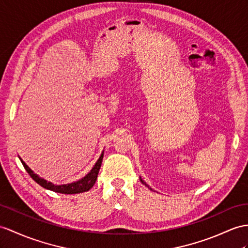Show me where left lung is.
<instances>
[{"mask_svg":"<svg viewBox=\"0 0 248 248\" xmlns=\"http://www.w3.org/2000/svg\"><path fill=\"white\" fill-rule=\"evenodd\" d=\"M141 182H142V183H143V184H145V183H144V182H143V180H142V179H141ZM145 185H146V186H147V187H149V186H148V185H147V184H145ZM150 189H152V188H150Z\"/></svg>","mask_w":248,"mask_h":248,"instance_id":"left-lung-1","label":"left lung"}]
</instances>
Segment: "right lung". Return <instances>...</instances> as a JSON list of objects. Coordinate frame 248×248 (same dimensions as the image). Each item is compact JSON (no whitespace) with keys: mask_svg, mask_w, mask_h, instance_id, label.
<instances>
[{"mask_svg":"<svg viewBox=\"0 0 248 248\" xmlns=\"http://www.w3.org/2000/svg\"><path fill=\"white\" fill-rule=\"evenodd\" d=\"M103 155H104V153H102L101 156L99 158V160L96 161L93 170H90V172L88 174H86V176L83 179L78 180V181H77V182H74V183L63 184V185H56L51 182H47L46 180L40 178L38 174L33 173V171L30 170V168L25 164V162H24L21 158H20V160L22 162L24 168H25L26 171L30 174V177H31L35 181V182L40 184L42 187H44V188H46V189L52 190L54 192H60V194L74 195V194H80V192L88 191L94 185L96 178H98V173H99L100 167L102 164V160H103Z\"/></svg>","mask_w":248,"mask_h":248,"instance_id":"right-lung-1","label":"right lung"}]
</instances>
